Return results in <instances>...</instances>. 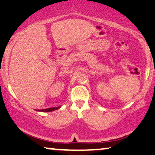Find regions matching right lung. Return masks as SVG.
<instances>
[{
  "instance_id": "obj_1",
  "label": "right lung",
  "mask_w": 155,
  "mask_h": 155,
  "mask_svg": "<svg viewBox=\"0 0 155 155\" xmlns=\"http://www.w3.org/2000/svg\"><path fill=\"white\" fill-rule=\"evenodd\" d=\"M60 107H61V106L57 107H51V108H48V109H41V110H39V109H37V111H41V112H50V111L57 110V109H58Z\"/></svg>"
}]
</instances>
